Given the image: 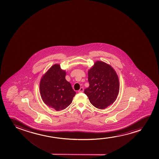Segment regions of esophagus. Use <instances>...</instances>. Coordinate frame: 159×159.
<instances>
[{
  "label": "esophagus",
  "instance_id": "1",
  "mask_svg": "<svg viewBox=\"0 0 159 159\" xmlns=\"http://www.w3.org/2000/svg\"><path fill=\"white\" fill-rule=\"evenodd\" d=\"M78 92L79 93H80V92H84V88H83V87H81L80 89L79 90Z\"/></svg>",
  "mask_w": 159,
  "mask_h": 159
}]
</instances>
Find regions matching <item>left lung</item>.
<instances>
[{"instance_id":"obj_1","label":"left lung","mask_w":159,"mask_h":159,"mask_svg":"<svg viewBox=\"0 0 159 159\" xmlns=\"http://www.w3.org/2000/svg\"><path fill=\"white\" fill-rule=\"evenodd\" d=\"M89 87L84 91L89 102L99 109H105L117 98L120 83L117 74L110 65L96 61L88 71Z\"/></svg>"}]
</instances>
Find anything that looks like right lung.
Returning <instances> with one entry per match:
<instances>
[{"instance_id": "add662e5", "label": "right lung", "mask_w": 159, "mask_h": 159, "mask_svg": "<svg viewBox=\"0 0 159 159\" xmlns=\"http://www.w3.org/2000/svg\"><path fill=\"white\" fill-rule=\"evenodd\" d=\"M66 74L60 65L55 64L42 76L39 83L42 99L47 106L57 111L67 108L76 94L66 80Z\"/></svg>"}]
</instances>
